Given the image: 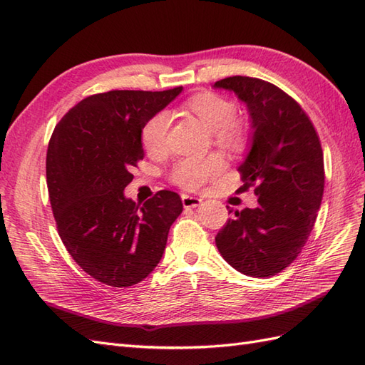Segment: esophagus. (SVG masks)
I'll use <instances>...</instances> for the list:
<instances>
[{"label": "esophagus", "instance_id": "34e87169", "mask_svg": "<svg viewBox=\"0 0 365 365\" xmlns=\"http://www.w3.org/2000/svg\"><path fill=\"white\" fill-rule=\"evenodd\" d=\"M181 200H182V206H184L185 209L198 207L200 204L202 202V200H201V198H198V197H192V195H182Z\"/></svg>", "mask_w": 365, "mask_h": 365}]
</instances>
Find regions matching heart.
Instances as JSON below:
<instances>
[{
  "label": "heart",
  "instance_id": "heart-1",
  "mask_svg": "<svg viewBox=\"0 0 365 365\" xmlns=\"http://www.w3.org/2000/svg\"><path fill=\"white\" fill-rule=\"evenodd\" d=\"M184 108L197 114L212 133H215L217 142L226 147H240L245 140L243 128L237 120V105L226 97L213 93H201L185 101ZM172 118L167 111H159L144 125L142 144L153 156H161L168 150V130ZM225 159L221 155H209L206 158H182L178 161L170 178L182 189L197 190L207 184L225 170Z\"/></svg>",
  "mask_w": 365,
  "mask_h": 365
}]
</instances>
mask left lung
Segmentation results:
<instances>
[{"mask_svg": "<svg viewBox=\"0 0 365 365\" xmlns=\"http://www.w3.org/2000/svg\"><path fill=\"white\" fill-rule=\"evenodd\" d=\"M213 86L247 106L252 145L238 167V192L255 187L259 197L255 209L234 210L215 243L238 272L271 277L296 260L316 223L325 184L321 140L300 105L275 85L234 76Z\"/></svg>", "mask_w": 365, "mask_h": 365, "instance_id": "1", "label": "left lung"}]
</instances>
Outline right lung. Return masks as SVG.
Returning a JSON list of instances; mask_svg holds the SVG:
<instances>
[{
	"label": "right lung",
	"instance_id": "add662e5",
	"mask_svg": "<svg viewBox=\"0 0 365 365\" xmlns=\"http://www.w3.org/2000/svg\"><path fill=\"white\" fill-rule=\"evenodd\" d=\"M182 86L114 90L73 106L52 133L46 181L58 235L76 263L114 288L144 280L164 254L180 195L159 190L144 204L125 198L133 167L144 158L140 135Z\"/></svg>",
	"mask_w": 365,
	"mask_h": 365
}]
</instances>
